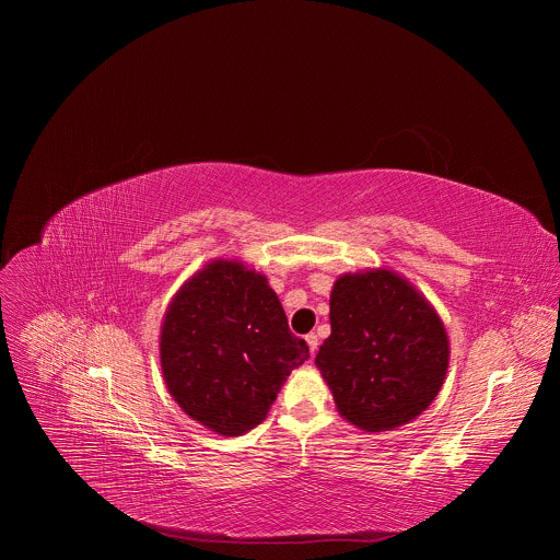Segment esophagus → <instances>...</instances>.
I'll use <instances>...</instances> for the list:
<instances>
[{"instance_id": "1", "label": "esophagus", "mask_w": 560, "mask_h": 560, "mask_svg": "<svg viewBox=\"0 0 560 560\" xmlns=\"http://www.w3.org/2000/svg\"><path fill=\"white\" fill-rule=\"evenodd\" d=\"M305 341H307V348H310V354L314 357V352H316V348H318V337L314 335V332H310V335H305Z\"/></svg>"}]
</instances>
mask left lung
Returning <instances> with one entry per match:
<instances>
[{"label": "left lung", "instance_id": "8db88e82", "mask_svg": "<svg viewBox=\"0 0 560 560\" xmlns=\"http://www.w3.org/2000/svg\"><path fill=\"white\" fill-rule=\"evenodd\" d=\"M332 335L314 363L352 425L385 432L417 419L439 394L450 359L432 305L398 275H343L330 294Z\"/></svg>", "mask_w": 560, "mask_h": 560}]
</instances>
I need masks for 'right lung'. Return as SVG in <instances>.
I'll return each mask as SVG.
<instances>
[{
	"label": "right lung",
	"instance_id": "right-lung-1",
	"mask_svg": "<svg viewBox=\"0 0 560 560\" xmlns=\"http://www.w3.org/2000/svg\"><path fill=\"white\" fill-rule=\"evenodd\" d=\"M159 350L179 408L223 436L257 428L285 376L310 359L268 279L236 261H214L179 290Z\"/></svg>",
	"mask_w": 560,
	"mask_h": 560
}]
</instances>
